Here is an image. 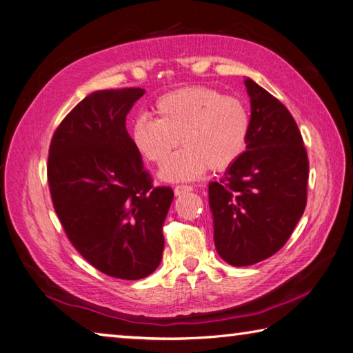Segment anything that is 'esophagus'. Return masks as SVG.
I'll return each instance as SVG.
<instances>
[{
	"label": "esophagus",
	"mask_w": 353,
	"mask_h": 353,
	"mask_svg": "<svg viewBox=\"0 0 353 353\" xmlns=\"http://www.w3.org/2000/svg\"><path fill=\"white\" fill-rule=\"evenodd\" d=\"M190 191H193V187H191V185H177V187L174 188L176 196H181L183 193H190Z\"/></svg>",
	"instance_id": "obj_1"
}]
</instances>
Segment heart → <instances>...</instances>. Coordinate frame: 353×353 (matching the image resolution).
I'll use <instances>...</instances> for the list:
<instances>
[{
    "mask_svg": "<svg viewBox=\"0 0 353 353\" xmlns=\"http://www.w3.org/2000/svg\"><path fill=\"white\" fill-rule=\"evenodd\" d=\"M154 112L156 120L145 115L134 120L131 140L139 154L154 165H163L179 142L183 145L160 171L165 181H193L207 168L222 171L245 150L250 114L232 95L207 86L177 89L156 101Z\"/></svg>",
    "mask_w": 353,
    "mask_h": 353,
    "instance_id": "obj_1",
    "label": "heart"
}]
</instances>
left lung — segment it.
<instances>
[{
	"label": "left lung",
	"mask_w": 353,
	"mask_h": 353,
	"mask_svg": "<svg viewBox=\"0 0 353 353\" xmlns=\"http://www.w3.org/2000/svg\"><path fill=\"white\" fill-rule=\"evenodd\" d=\"M252 119L243 151L219 182L208 185L214 245L234 267L270 258L290 238L307 203L309 159L287 108L245 80Z\"/></svg>",
	"instance_id": "obj_1"
}]
</instances>
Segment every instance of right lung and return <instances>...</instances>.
<instances>
[{
    "label": "right lung",
    "instance_id": "add662e5",
    "mask_svg": "<svg viewBox=\"0 0 353 353\" xmlns=\"http://www.w3.org/2000/svg\"><path fill=\"white\" fill-rule=\"evenodd\" d=\"M142 88L105 89L83 99L57 128L48 182L68 239L108 276L142 279L163 253V222L174 191L154 187L126 131Z\"/></svg>",
    "mask_w": 353,
    "mask_h": 353
}]
</instances>
